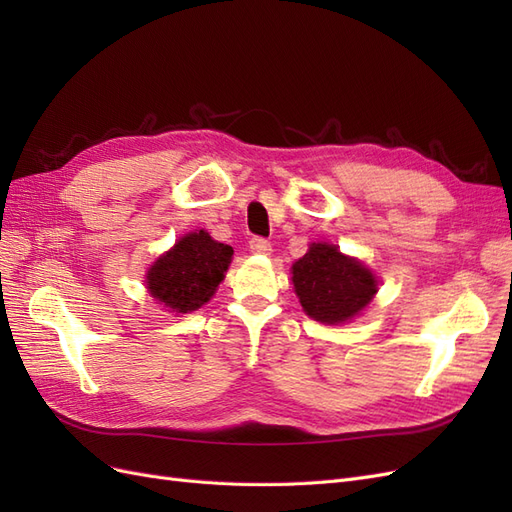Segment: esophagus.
Wrapping results in <instances>:
<instances>
[{
  "label": "esophagus",
  "mask_w": 512,
  "mask_h": 512,
  "mask_svg": "<svg viewBox=\"0 0 512 512\" xmlns=\"http://www.w3.org/2000/svg\"><path fill=\"white\" fill-rule=\"evenodd\" d=\"M250 250L254 254H262V256H269L271 254V243L262 237H252L250 239Z\"/></svg>",
  "instance_id": "1"
}]
</instances>
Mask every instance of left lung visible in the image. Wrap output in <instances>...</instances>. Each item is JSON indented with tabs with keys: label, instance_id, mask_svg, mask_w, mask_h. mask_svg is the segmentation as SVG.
I'll list each match as a JSON object with an SVG mask.
<instances>
[{
	"label": "left lung",
	"instance_id": "left-lung-1",
	"mask_svg": "<svg viewBox=\"0 0 512 512\" xmlns=\"http://www.w3.org/2000/svg\"><path fill=\"white\" fill-rule=\"evenodd\" d=\"M292 284L305 314L327 324L350 320L378 290L369 269L327 243H312L309 252L294 262Z\"/></svg>",
	"mask_w": 512,
	"mask_h": 512
}]
</instances>
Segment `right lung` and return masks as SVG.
<instances>
[{
  "label": "right lung",
  "instance_id": "obj_1",
  "mask_svg": "<svg viewBox=\"0 0 512 512\" xmlns=\"http://www.w3.org/2000/svg\"><path fill=\"white\" fill-rule=\"evenodd\" d=\"M230 258V245L213 241L205 230L190 232L149 269L147 288L173 312H194L220 286Z\"/></svg>",
  "mask_w": 512,
  "mask_h": 512
}]
</instances>
